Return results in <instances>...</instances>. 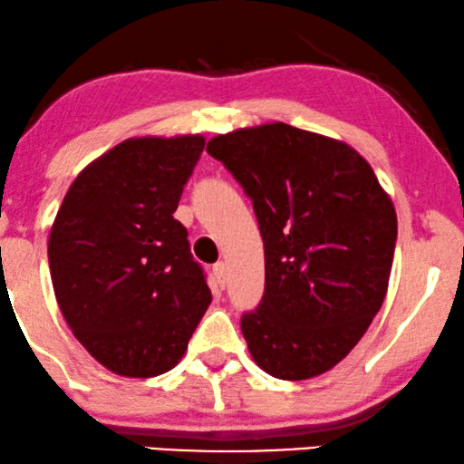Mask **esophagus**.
<instances>
[{
    "label": "esophagus",
    "instance_id": "34e87169",
    "mask_svg": "<svg viewBox=\"0 0 464 464\" xmlns=\"http://www.w3.org/2000/svg\"><path fill=\"white\" fill-rule=\"evenodd\" d=\"M212 272H214V276H216V280H218V285L220 286H225L227 285V266L225 263H216V266L212 267Z\"/></svg>",
    "mask_w": 464,
    "mask_h": 464
}]
</instances>
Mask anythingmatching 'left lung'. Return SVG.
<instances>
[{
  "label": "left lung",
  "mask_w": 464,
  "mask_h": 464,
  "mask_svg": "<svg viewBox=\"0 0 464 464\" xmlns=\"http://www.w3.org/2000/svg\"><path fill=\"white\" fill-rule=\"evenodd\" d=\"M208 154L255 208L266 250L261 304L242 314L267 374H324L360 343L385 300L396 212L353 148L283 121L218 134Z\"/></svg>",
  "instance_id": "left-lung-1"
}]
</instances>
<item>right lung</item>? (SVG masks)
Masks as SVG:
<instances>
[{
	"label": "right lung",
	"mask_w": 464,
	"mask_h": 464,
	"mask_svg": "<svg viewBox=\"0 0 464 464\" xmlns=\"http://www.w3.org/2000/svg\"><path fill=\"white\" fill-rule=\"evenodd\" d=\"M203 148L198 134L128 139L87 164L53 222L49 267L63 319L121 377L171 371L212 302L173 218Z\"/></svg>",
	"instance_id": "1"
}]
</instances>
